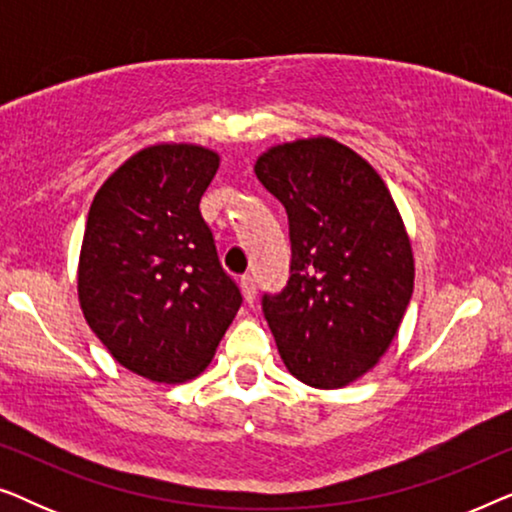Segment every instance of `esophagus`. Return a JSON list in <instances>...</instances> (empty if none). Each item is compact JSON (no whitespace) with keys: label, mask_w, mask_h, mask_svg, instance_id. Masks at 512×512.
Returning a JSON list of instances; mask_svg holds the SVG:
<instances>
[{"label":"esophagus","mask_w":512,"mask_h":512,"mask_svg":"<svg viewBox=\"0 0 512 512\" xmlns=\"http://www.w3.org/2000/svg\"><path fill=\"white\" fill-rule=\"evenodd\" d=\"M240 286H242L244 300H247V303H254V300H256V282H254V277H251V275H242Z\"/></svg>","instance_id":"obj_1"}]
</instances>
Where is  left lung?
<instances>
[{
  "mask_svg": "<svg viewBox=\"0 0 512 512\" xmlns=\"http://www.w3.org/2000/svg\"><path fill=\"white\" fill-rule=\"evenodd\" d=\"M289 214L291 277L263 314L284 366L314 389L373 370L415 286L408 230L373 165L331 137L270 146L254 165Z\"/></svg>",
  "mask_w": 512,
  "mask_h": 512,
  "instance_id": "1",
  "label": "left lung"
}]
</instances>
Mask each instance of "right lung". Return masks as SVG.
<instances>
[{
  "label": "right lung",
  "mask_w": 512,
  "mask_h": 512,
  "mask_svg": "<svg viewBox=\"0 0 512 512\" xmlns=\"http://www.w3.org/2000/svg\"><path fill=\"white\" fill-rule=\"evenodd\" d=\"M219 163L198 144L146 146L90 205L76 277L83 317L123 368L151 382L198 377L242 305L200 214Z\"/></svg>",
  "instance_id": "1"
}]
</instances>
